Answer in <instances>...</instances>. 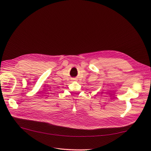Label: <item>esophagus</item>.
Returning <instances> with one entry per match:
<instances>
[{
	"label": "esophagus",
	"mask_w": 151,
	"mask_h": 151,
	"mask_svg": "<svg viewBox=\"0 0 151 151\" xmlns=\"http://www.w3.org/2000/svg\"><path fill=\"white\" fill-rule=\"evenodd\" d=\"M74 80H75V79H74Z\"/></svg>",
	"instance_id": "esophagus-1"
}]
</instances>
